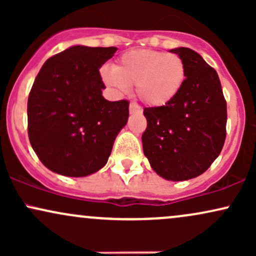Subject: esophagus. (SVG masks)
Segmentation results:
<instances>
[{"instance_id":"obj_1","label":"esophagus","mask_w":256,"mask_h":256,"mask_svg":"<svg viewBox=\"0 0 256 256\" xmlns=\"http://www.w3.org/2000/svg\"><path fill=\"white\" fill-rule=\"evenodd\" d=\"M128 110H130V113L134 114V113H140V112H142V110H140V107L136 104H130V107H128Z\"/></svg>"}]
</instances>
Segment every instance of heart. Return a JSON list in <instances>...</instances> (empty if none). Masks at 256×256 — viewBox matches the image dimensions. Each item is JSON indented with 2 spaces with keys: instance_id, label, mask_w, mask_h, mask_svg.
I'll return each mask as SVG.
<instances>
[{
  "instance_id": "heart-1",
  "label": "heart",
  "mask_w": 256,
  "mask_h": 256,
  "mask_svg": "<svg viewBox=\"0 0 256 256\" xmlns=\"http://www.w3.org/2000/svg\"><path fill=\"white\" fill-rule=\"evenodd\" d=\"M186 70L177 54L134 49L118 58L113 68L104 67L101 78L114 92L124 94L136 85L138 98L149 107H164L177 98Z\"/></svg>"
}]
</instances>
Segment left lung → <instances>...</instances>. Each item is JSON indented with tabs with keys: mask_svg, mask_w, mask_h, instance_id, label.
<instances>
[{
	"mask_svg": "<svg viewBox=\"0 0 256 256\" xmlns=\"http://www.w3.org/2000/svg\"><path fill=\"white\" fill-rule=\"evenodd\" d=\"M186 76L177 98L144 108L143 152L160 177L172 182L198 177L219 156L226 137V101L218 73L192 49H171Z\"/></svg>",
	"mask_w": 256,
	"mask_h": 256,
	"instance_id": "1",
	"label": "left lung"
}]
</instances>
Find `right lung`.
Here are the masks:
<instances>
[{
	"label": "right lung",
	"instance_id": "obj_1",
	"mask_svg": "<svg viewBox=\"0 0 256 256\" xmlns=\"http://www.w3.org/2000/svg\"><path fill=\"white\" fill-rule=\"evenodd\" d=\"M116 46H72L44 62L28 95V138L38 158L66 177H86L107 164L128 119V102H110L100 68Z\"/></svg>",
	"mask_w": 256,
	"mask_h": 256
}]
</instances>
